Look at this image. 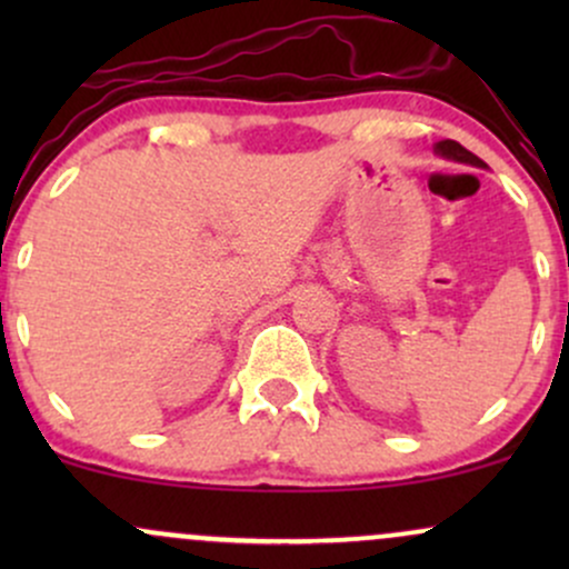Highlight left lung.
<instances>
[{
  "mask_svg": "<svg viewBox=\"0 0 569 569\" xmlns=\"http://www.w3.org/2000/svg\"><path fill=\"white\" fill-rule=\"evenodd\" d=\"M433 152L441 154V158H447V160L466 162V166H473V168H485V160L476 158L473 152H468V149L460 147V143H457V141H449V139H447V141L433 143Z\"/></svg>",
  "mask_w": 569,
  "mask_h": 569,
  "instance_id": "8db88e82",
  "label": "left lung"
}]
</instances>
